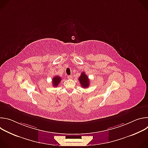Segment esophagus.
I'll return each mask as SVG.
<instances>
[{"mask_svg":"<svg viewBox=\"0 0 148 148\" xmlns=\"http://www.w3.org/2000/svg\"><path fill=\"white\" fill-rule=\"evenodd\" d=\"M67 78H68L69 79H73V76H72V75H68V76H67Z\"/></svg>","mask_w":148,"mask_h":148,"instance_id":"esophagus-1","label":"esophagus"}]
</instances>
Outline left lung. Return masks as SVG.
<instances>
[{"instance_id": "left-lung-1", "label": "left lung", "mask_w": 148, "mask_h": 148, "mask_svg": "<svg viewBox=\"0 0 148 148\" xmlns=\"http://www.w3.org/2000/svg\"><path fill=\"white\" fill-rule=\"evenodd\" d=\"M78 80L82 88H88L90 86V79L87 75H86L84 72H82L81 75L79 76Z\"/></svg>"}]
</instances>
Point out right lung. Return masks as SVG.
<instances>
[{
	"label": "right lung",
	"instance_id": "obj_1",
	"mask_svg": "<svg viewBox=\"0 0 148 148\" xmlns=\"http://www.w3.org/2000/svg\"><path fill=\"white\" fill-rule=\"evenodd\" d=\"M61 80V78L60 76H58V75H56L55 76L53 79H52V84H53V86L54 87H57L58 84H60V81Z\"/></svg>",
	"mask_w": 148,
	"mask_h": 148
}]
</instances>
